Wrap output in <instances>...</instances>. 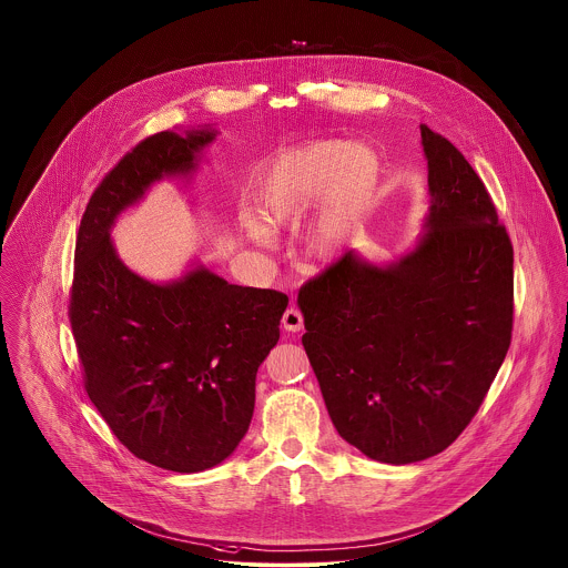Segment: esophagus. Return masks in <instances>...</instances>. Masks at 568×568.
I'll return each instance as SVG.
<instances>
[{"label":"esophagus","mask_w":568,"mask_h":568,"mask_svg":"<svg viewBox=\"0 0 568 568\" xmlns=\"http://www.w3.org/2000/svg\"><path fill=\"white\" fill-rule=\"evenodd\" d=\"M282 325L286 332H300L304 327V317L297 308H288L284 315H282Z\"/></svg>","instance_id":"esophagus-1"}]
</instances>
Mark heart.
<instances>
[{
    "instance_id": "b5f03b06",
    "label": "heart",
    "mask_w": 568,
    "mask_h": 568,
    "mask_svg": "<svg viewBox=\"0 0 568 568\" xmlns=\"http://www.w3.org/2000/svg\"><path fill=\"white\" fill-rule=\"evenodd\" d=\"M381 174V158L367 144L313 142L266 170L260 185L264 219L244 210L243 232L251 243L271 248L275 227L300 221L322 201L304 234V251L313 262H332L345 251L367 212Z\"/></svg>"
}]
</instances>
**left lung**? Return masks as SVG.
<instances>
[{
  "mask_svg": "<svg viewBox=\"0 0 568 568\" xmlns=\"http://www.w3.org/2000/svg\"><path fill=\"white\" fill-rule=\"evenodd\" d=\"M430 207L394 262L347 251L297 295L304 349L338 435L405 466L470 424L511 341L514 248L484 181L419 124Z\"/></svg>",
  "mask_w": 568,
  "mask_h": 568,
  "instance_id": "1",
  "label": "left lung"
}]
</instances>
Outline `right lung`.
I'll list each match as a JSON object with an SVG mask.
<instances>
[{
	"mask_svg": "<svg viewBox=\"0 0 568 568\" xmlns=\"http://www.w3.org/2000/svg\"><path fill=\"white\" fill-rule=\"evenodd\" d=\"M216 135L201 126L138 144L91 194L77 239L70 322L89 400L135 457L172 473L214 468L239 448L288 306L199 260L170 282L146 280L111 241L120 214L155 183L190 179Z\"/></svg>",
	"mask_w": 568,
	"mask_h": 568,
	"instance_id": "1",
	"label": "right lung"
}]
</instances>
